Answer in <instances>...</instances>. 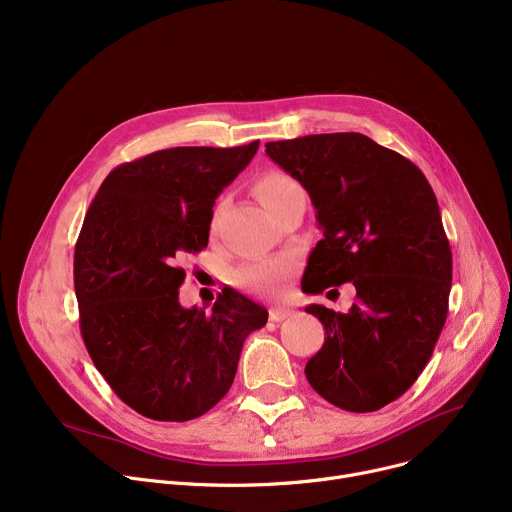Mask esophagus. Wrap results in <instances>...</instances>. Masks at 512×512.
<instances>
[{
  "instance_id": "obj_1",
  "label": "esophagus",
  "mask_w": 512,
  "mask_h": 512,
  "mask_svg": "<svg viewBox=\"0 0 512 512\" xmlns=\"http://www.w3.org/2000/svg\"><path fill=\"white\" fill-rule=\"evenodd\" d=\"M291 314H293V310L285 308V306H275V308H270V312H268V316H270V320H273V322H281V320L289 318Z\"/></svg>"
}]
</instances>
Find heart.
Wrapping results in <instances>:
<instances>
[{
  "mask_svg": "<svg viewBox=\"0 0 512 512\" xmlns=\"http://www.w3.org/2000/svg\"><path fill=\"white\" fill-rule=\"evenodd\" d=\"M299 186L285 173H266L258 179L256 194L264 208L273 210L287 194L297 190ZM295 270V260L291 256H275L256 262H248L235 270V283L252 293H277L283 283L291 277Z\"/></svg>",
  "mask_w": 512,
  "mask_h": 512,
  "instance_id": "1",
  "label": "heart"
}]
</instances>
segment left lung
Returning <instances> with one entry per match:
<instances>
[{"label":"left lung","instance_id":"8db88e82","mask_svg":"<svg viewBox=\"0 0 512 512\" xmlns=\"http://www.w3.org/2000/svg\"><path fill=\"white\" fill-rule=\"evenodd\" d=\"M266 155L308 190L324 235L306 291H357L345 314L306 308L326 330L306 378L345 411H378L422 374L446 322L453 254L434 190L409 159L357 132L266 142Z\"/></svg>","mask_w":512,"mask_h":512}]
</instances>
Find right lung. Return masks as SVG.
I'll return each instance as SVG.
<instances>
[{
	"instance_id": "add662e5",
	"label": "right lung",
	"mask_w": 512,
	"mask_h": 512,
	"mask_svg": "<svg viewBox=\"0 0 512 512\" xmlns=\"http://www.w3.org/2000/svg\"><path fill=\"white\" fill-rule=\"evenodd\" d=\"M258 144L157 150L115 167L86 210L74 250L80 333L113 393L144 417L188 422L213 409L268 320L233 289L210 314L179 304L177 262L208 246L215 200Z\"/></svg>"
}]
</instances>
